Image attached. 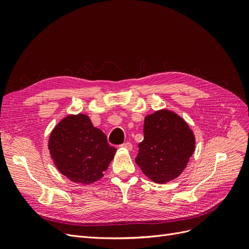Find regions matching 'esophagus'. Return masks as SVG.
I'll return each instance as SVG.
<instances>
[{
    "instance_id": "1",
    "label": "esophagus",
    "mask_w": 249,
    "mask_h": 249,
    "mask_svg": "<svg viewBox=\"0 0 249 249\" xmlns=\"http://www.w3.org/2000/svg\"><path fill=\"white\" fill-rule=\"evenodd\" d=\"M122 147H124V148H125L127 150H132V148H133V146H132V144H131L130 142L124 143V144H122Z\"/></svg>"
}]
</instances>
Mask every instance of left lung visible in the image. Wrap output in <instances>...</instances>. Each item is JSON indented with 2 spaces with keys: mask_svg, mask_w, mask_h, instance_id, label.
Masks as SVG:
<instances>
[{
  "mask_svg": "<svg viewBox=\"0 0 249 249\" xmlns=\"http://www.w3.org/2000/svg\"><path fill=\"white\" fill-rule=\"evenodd\" d=\"M144 138L135 162L153 182L165 184L179 177L195 150V136L176 112L161 109L146 115Z\"/></svg>",
  "mask_w": 249,
  "mask_h": 249,
  "instance_id": "1",
  "label": "left lung"
}]
</instances>
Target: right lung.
<instances>
[{
	"label": "right lung",
	"instance_id": "1",
	"mask_svg": "<svg viewBox=\"0 0 249 249\" xmlns=\"http://www.w3.org/2000/svg\"><path fill=\"white\" fill-rule=\"evenodd\" d=\"M48 147L57 169L83 185L102 178L116 153L86 114H71L60 120L50 135Z\"/></svg>",
	"mask_w": 249,
	"mask_h": 249
}]
</instances>
